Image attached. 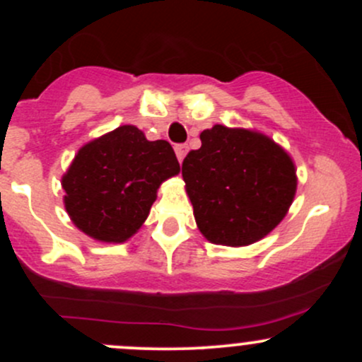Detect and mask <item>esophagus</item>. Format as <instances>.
<instances>
[{"instance_id":"34e87169","label":"esophagus","mask_w":362,"mask_h":362,"mask_svg":"<svg viewBox=\"0 0 362 362\" xmlns=\"http://www.w3.org/2000/svg\"><path fill=\"white\" fill-rule=\"evenodd\" d=\"M187 151H189V146H187V144H177V146H175V155H177L178 161H180V163H182V161H184Z\"/></svg>"}]
</instances>
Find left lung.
Wrapping results in <instances>:
<instances>
[{"mask_svg":"<svg viewBox=\"0 0 362 362\" xmlns=\"http://www.w3.org/2000/svg\"><path fill=\"white\" fill-rule=\"evenodd\" d=\"M182 163L185 190L207 242L247 247L288 214L298 187L293 158L253 129L216 124Z\"/></svg>","mask_w":362,"mask_h":362,"instance_id":"1","label":"left lung"}]
</instances>
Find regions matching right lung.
Masks as SVG:
<instances>
[{"mask_svg": "<svg viewBox=\"0 0 362 362\" xmlns=\"http://www.w3.org/2000/svg\"><path fill=\"white\" fill-rule=\"evenodd\" d=\"M168 141H148L126 124L78 149L61 178L74 226L103 243H124L146 221L160 185L178 175Z\"/></svg>", "mask_w": 362, "mask_h": 362, "instance_id": "add662e5", "label": "right lung"}]
</instances>
